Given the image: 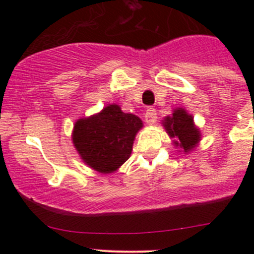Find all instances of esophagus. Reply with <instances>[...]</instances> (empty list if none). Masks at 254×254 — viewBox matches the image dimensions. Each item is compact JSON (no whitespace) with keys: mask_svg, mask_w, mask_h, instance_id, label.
<instances>
[{"mask_svg":"<svg viewBox=\"0 0 254 254\" xmlns=\"http://www.w3.org/2000/svg\"><path fill=\"white\" fill-rule=\"evenodd\" d=\"M157 120V113H156L155 108H147L145 113V122L147 124H155Z\"/></svg>","mask_w":254,"mask_h":254,"instance_id":"esophagus-1","label":"esophagus"}]
</instances>
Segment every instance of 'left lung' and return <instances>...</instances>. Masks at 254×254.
I'll list each match as a JSON object with an SVG mask.
<instances>
[{
  "label": "left lung",
  "instance_id": "8db88e82",
  "mask_svg": "<svg viewBox=\"0 0 254 254\" xmlns=\"http://www.w3.org/2000/svg\"><path fill=\"white\" fill-rule=\"evenodd\" d=\"M170 137L175 139V145L184 152L193 150L200 141V131L194 125L193 117L183 108H176L172 115H168L162 122Z\"/></svg>",
  "mask_w": 254,
  "mask_h": 254
}]
</instances>
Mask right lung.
<instances>
[{"instance_id":"add662e5","label":"right lung","mask_w":254,"mask_h":254,"mask_svg":"<svg viewBox=\"0 0 254 254\" xmlns=\"http://www.w3.org/2000/svg\"><path fill=\"white\" fill-rule=\"evenodd\" d=\"M141 127L139 117L109 104L98 114L75 123L73 146L86 165L99 173H112L130 157Z\"/></svg>"}]
</instances>
